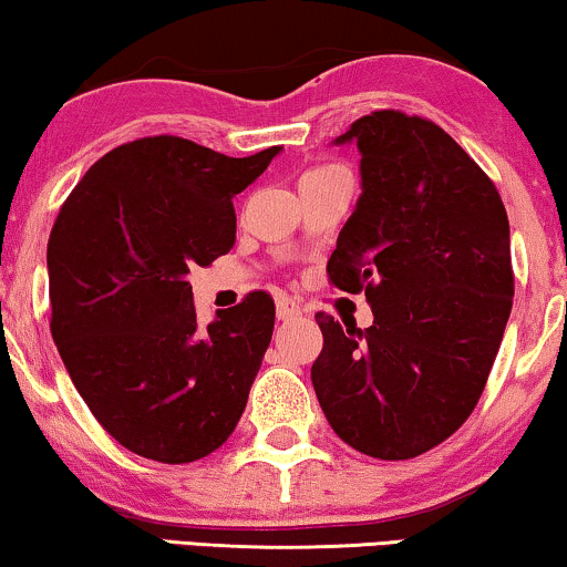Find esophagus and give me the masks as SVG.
I'll return each mask as SVG.
<instances>
[{
  "label": "esophagus",
  "mask_w": 567,
  "mask_h": 567,
  "mask_svg": "<svg viewBox=\"0 0 567 567\" xmlns=\"http://www.w3.org/2000/svg\"><path fill=\"white\" fill-rule=\"evenodd\" d=\"M299 315H301V307L297 305V301H291L286 297L276 301V317H278V320L289 322V320H297Z\"/></svg>",
  "instance_id": "1"
}]
</instances>
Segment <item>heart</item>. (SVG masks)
<instances>
[{"instance_id": "heart-1", "label": "heart", "mask_w": 567, "mask_h": 567, "mask_svg": "<svg viewBox=\"0 0 567 567\" xmlns=\"http://www.w3.org/2000/svg\"><path fill=\"white\" fill-rule=\"evenodd\" d=\"M332 173H346L343 167H317V169H309V173L301 177V181H307V177H324V175H332Z\"/></svg>"}]
</instances>
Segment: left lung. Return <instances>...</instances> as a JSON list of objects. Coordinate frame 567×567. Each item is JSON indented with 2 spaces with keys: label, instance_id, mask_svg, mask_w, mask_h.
<instances>
[{
  "label": "left lung",
  "instance_id": "8db88e82",
  "mask_svg": "<svg viewBox=\"0 0 567 567\" xmlns=\"http://www.w3.org/2000/svg\"><path fill=\"white\" fill-rule=\"evenodd\" d=\"M361 152V196L328 260L367 293V330L317 315L312 384L332 431L377 460L452 436L485 390L511 301V231L491 177L436 123L363 115L332 144Z\"/></svg>",
  "mask_w": 567,
  "mask_h": 567
}]
</instances>
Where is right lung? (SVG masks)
Returning a JSON list of instances; mask_svg holds the SVG:
<instances>
[{"label": "right lung", "instance_id": "1", "mask_svg": "<svg viewBox=\"0 0 567 567\" xmlns=\"http://www.w3.org/2000/svg\"><path fill=\"white\" fill-rule=\"evenodd\" d=\"M284 146L227 157L146 136L92 165L49 237L51 336L100 425L146 460L219 449L245 413L274 336L266 291L198 328L190 268L235 245L231 198Z\"/></svg>", "mask_w": 567, "mask_h": 567}]
</instances>
